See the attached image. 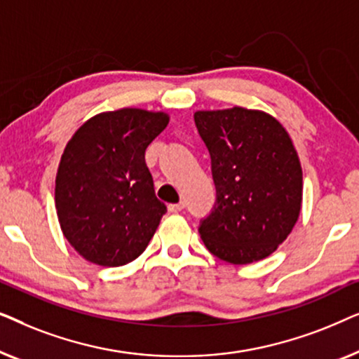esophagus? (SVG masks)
I'll return each instance as SVG.
<instances>
[{
  "instance_id": "34e87169",
  "label": "esophagus",
  "mask_w": 359,
  "mask_h": 359,
  "mask_svg": "<svg viewBox=\"0 0 359 359\" xmlns=\"http://www.w3.org/2000/svg\"><path fill=\"white\" fill-rule=\"evenodd\" d=\"M183 209H184L183 201H180V203H176V204H168L170 212H181V210H183Z\"/></svg>"
}]
</instances>
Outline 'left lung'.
<instances>
[{
  "mask_svg": "<svg viewBox=\"0 0 359 359\" xmlns=\"http://www.w3.org/2000/svg\"><path fill=\"white\" fill-rule=\"evenodd\" d=\"M210 154L215 205L201 222L214 257L232 264L266 258L296 225L302 204V168L279 121L263 111H196Z\"/></svg>",
  "mask_w": 359,
  "mask_h": 359,
  "instance_id": "8db88e82",
  "label": "left lung"
}]
</instances>
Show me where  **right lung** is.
<instances>
[{"instance_id":"right-lung-1","label":"right lung","mask_w":359,"mask_h":359,"mask_svg":"<svg viewBox=\"0 0 359 359\" xmlns=\"http://www.w3.org/2000/svg\"><path fill=\"white\" fill-rule=\"evenodd\" d=\"M165 112H101L63 150L55 208L65 238L90 263L122 266L140 257L166 205L155 196L145 150L168 126Z\"/></svg>"}]
</instances>
